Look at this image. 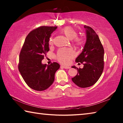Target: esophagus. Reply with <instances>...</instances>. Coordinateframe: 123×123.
I'll list each match as a JSON object with an SVG mask.
<instances>
[{
    "label": "esophagus",
    "instance_id": "obj_1",
    "mask_svg": "<svg viewBox=\"0 0 123 123\" xmlns=\"http://www.w3.org/2000/svg\"><path fill=\"white\" fill-rule=\"evenodd\" d=\"M62 67H63L64 68H65V69H69L70 68V66H64V65H61Z\"/></svg>",
    "mask_w": 123,
    "mask_h": 123
}]
</instances>
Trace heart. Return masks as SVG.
<instances>
[{"mask_svg":"<svg viewBox=\"0 0 123 123\" xmlns=\"http://www.w3.org/2000/svg\"><path fill=\"white\" fill-rule=\"evenodd\" d=\"M61 34L63 35L67 38L69 40H73V43L76 45H81L83 43L82 39L78 37V33L72 27L67 26L63 29L61 31ZM49 44H53V38L50 37L49 39ZM74 53L72 50L69 49H61L58 51L56 55L57 59L61 63H66L68 61L73 57Z\"/></svg>","mask_w":123,"mask_h":123,"instance_id":"1","label":"heart"}]
</instances>
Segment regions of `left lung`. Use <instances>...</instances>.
Wrapping results in <instances>:
<instances>
[{"label":"left lung","instance_id":"obj_1","mask_svg":"<svg viewBox=\"0 0 123 123\" xmlns=\"http://www.w3.org/2000/svg\"><path fill=\"white\" fill-rule=\"evenodd\" d=\"M86 30V41L82 51L75 62L84 64V67L77 68L78 74L72 80L75 84L81 88L93 86L99 80L104 69V50L99 36L93 29L84 26Z\"/></svg>","mask_w":123,"mask_h":123}]
</instances>
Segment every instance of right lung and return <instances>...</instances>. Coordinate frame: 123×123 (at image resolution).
<instances>
[{"instance_id": "1", "label": "right lung", "mask_w": 123, "mask_h": 123, "mask_svg": "<svg viewBox=\"0 0 123 123\" xmlns=\"http://www.w3.org/2000/svg\"><path fill=\"white\" fill-rule=\"evenodd\" d=\"M57 26H41L31 31L25 39L20 51L18 69L28 86L42 91L53 84L56 72L60 67L57 62L50 65L42 63L49 50L51 34Z\"/></svg>"}]
</instances>
